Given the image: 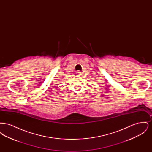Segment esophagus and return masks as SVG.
<instances>
[{"label": "esophagus", "mask_w": 152, "mask_h": 152, "mask_svg": "<svg viewBox=\"0 0 152 152\" xmlns=\"http://www.w3.org/2000/svg\"><path fill=\"white\" fill-rule=\"evenodd\" d=\"M80 73H81V72H80L79 71H77L76 72V74L79 75V74H80Z\"/></svg>", "instance_id": "obj_1"}]
</instances>
